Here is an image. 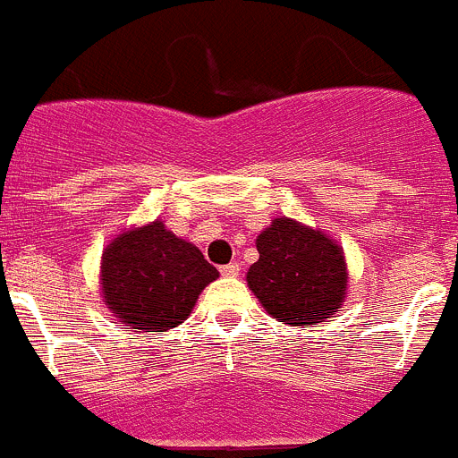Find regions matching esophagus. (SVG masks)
<instances>
[{
    "label": "esophagus",
    "mask_w": 458,
    "mask_h": 458,
    "mask_svg": "<svg viewBox=\"0 0 458 458\" xmlns=\"http://www.w3.org/2000/svg\"><path fill=\"white\" fill-rule=\"evenodd\" d=\"M239 262H230V265H224L221 267V276H225V278H234V276H239Z\"/></svg>",
    "instance_id": "34e87169"
}]
</instances>
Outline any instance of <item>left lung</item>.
<instances>
[{
    "label": "left lung",
    "instance_id": "1",
    "mask_svg": "<svg viewBox=\"0 0 458 458\" xmlns=\"http://www.w3.org/2000/svg\"><path fill=\"white\" fill-rule=\"evenodd\" d=\"M255 246L259 258L246 283L276 321L306 328L331 319L342 308L349 290L347 258L324 230L276 216Z\"/></svg>",
    "mask_w": 458,
    "mask_h": 458
}]
</instances>
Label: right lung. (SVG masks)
I'll return each mask as SVG.
<instances>
[{"label":"right lung","instance_id":"right-lung-1","mask_svg":"<svg viewBox=\"0 0 458 458\" xmlns=\"http://www.w3.org/2000/svg\"><path fill=\"white\" fill-rule=\"evenodd\" d=\"M216 278L219 271L199 246L173 234L162 219L121 230L102 250V301L121 324L139 333L180 327Z\"/></svg>","mask_w":458,"mask_h":458}]
</instances>
